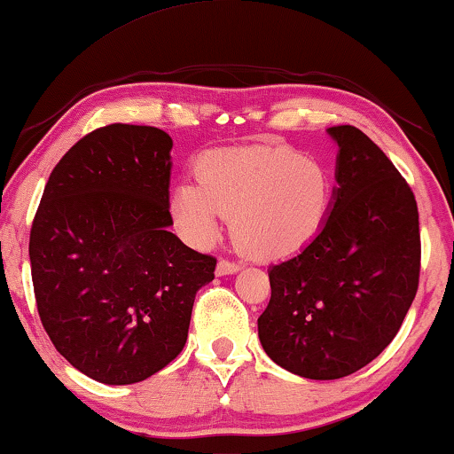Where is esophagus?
<instances>
[{"label": "esophagus", "instance_id": "esophagus-1", "mask_svg": "<svg viewBox=\"0 0 454 454\" xmlns=\"http://www.w3.org/2000/svg\"><path fill=\"white\" fill-rule=\"evenodd\" d=\"M239 269H240L239 262L228 261V259H220L218 261V267H215V273H218V275H232Z\"/></svg>", "mask_w": 454, "mask_h": 454}]
</instances>
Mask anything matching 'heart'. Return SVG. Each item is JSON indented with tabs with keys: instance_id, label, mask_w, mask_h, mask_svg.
I'll return each mask as SVG.
<instances>
[{
	"instance_id": "b5f03b06",
	"label": "heart",
	"mask_w": 454,
	"mask_h": 454,
	"mask_svg": "<svg viewBox=\"0 0 454 454\" xmlns=\"http://www.w3.org/2000/svg\"><path fill=\"white\" fill-rule=\"evenodd\" d=\"M198 179L179 181L171 193L181 236L206 245L230 212L234 245L254 259H281L306 248L334 204L330 168L286 145L215 148L201 157Z\"/></svg>"
}]
</instances>
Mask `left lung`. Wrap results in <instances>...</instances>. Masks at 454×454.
<instances>
[{"instance_id":"1","label":"left lung","mask_w":454,"mask_h":454,"mask_svg":"<svg viewBox=\"0 0 454 454\" xmlns=\"http://www.w3.org/2000/svg\"><path fill=\"white\" fill-rule=\"evenodd\" d=\"M334 204L322 232L269 269L265 353L289 373L340 379L394 340L418 292L420 224L410 185L355 126H333Z\"/></svg>"}]
</instances>
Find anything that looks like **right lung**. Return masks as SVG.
I'll list each match as a JSON object with an SVG mask.
<instances>
[{"label":"right lung","mask_w":454,"mask_h":454,"mask_svg":"<svg viewBox=\"0 0 454 454\" xmlns=\"http://www.w3.org/2000/svg\"><path fill=\"white\" fill-rule=\"evenodd\" d=\"M173 140L110 124L52 168L30 230L40 322L54 348L107 385L145 381L185 347L215 259L168 232Z\"/></svg>","instance_id":"right-lung-1"}]
</instances>
